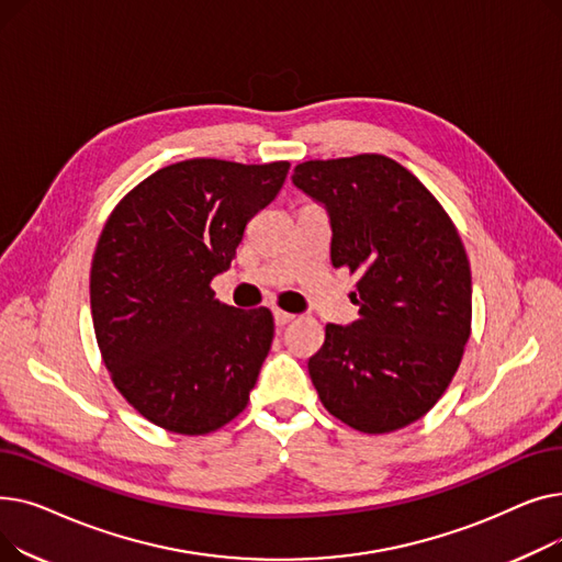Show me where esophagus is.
<instances>
[{
	"label": "esophagus",
	"instance_id": "obj_1",
	"mask_svg": "<svg viewBox=\"0 0 562 562\" xmlns=\"http://www.w3.org/2000/svg\"><path fill=\"white\" fill-rule=\"evenodd\" d=\"M273 318H276V326H286L289 321H293L296 318V314H291V312H284V310H273Z\"/></svg>",
	"mask_w": 562,
	"mask_h": 562
}]
</instances>
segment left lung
I'll list each match as a JSON object with an SVG mask.
<instances>
[{
	"label": "left lung",
	"instance_id": "8db88e82",
	"mask_svg": "<svg viewBox=\"0 0 562 562\" xmlns=\"http://www.w3.org/2000/svg\"><path fill=\"white\" fill-rule=\"evenodd\" d=\"M293 184L330 218L333 266L358 273L360 318L326 326L307 369L321 403L378 435L422 419L447 392L471 328V271L432 193L382 155L307 161Z\"/></svg>",
	"mask_w": 562,
	"mask_h": 562
}]
</instances>
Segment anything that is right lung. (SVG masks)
<instances>
[{
	"label": "right lung",
	"mask_w": 562,
	"mask_h": 562,
	"mask_svg": "<svg viewBox=\"0 0 562 562\" xmlns=\"http://www.w3.org/2000/svg\"><path fill=\"white\" fill-rule=\"evenodd\" d=\"M286 172V161L189 159L147 177L109 216L91 269L93 326L117 392L147 422L204 435L248 405L273 314L223 305L210 282Z\"/></svg>",
	"instance_id": "obj_1"
}]
</instances>
